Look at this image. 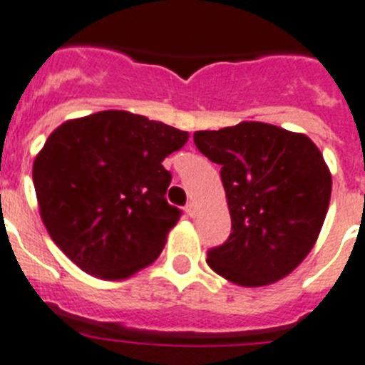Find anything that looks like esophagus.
Instances as JSON below:
<instances>
[{
	"mask_svg": "<svg viewBox=\"0 0 365 365\" xmlns=\"http://www.w3.org/2000/svg\"><path fill=\"white\" fill-rule=\"evenodd\" d=\"M186 214H188L190 217L197 216V205H195L194 201H190V203L186 205Z\"/></svg>",
	"mask_w": 365,
	"mask_h": 365,
	"instance_id": "34e87169",
	"label": "esophagus"
}]
</instances>
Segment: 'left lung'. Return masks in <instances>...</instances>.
I'll use <instances>...</instances> for the list:
<instances>
[{
    "label": "left lung",
    "mask_w": 365,
    "mask_h": 365,
    "mask_svg": "<svg viewBox=\"0 0 365 365\" xmlns=\"http://www.w3.org/2000/svg\"><path fill=\"white\" fill-rule=\"evenodd\" d=\"M197 149L221 166L232 232L207 264L238 286L284 279L316 244L331 201L322 151L301 133L262 121L194 133Z\"/></svg>",
    "instance_id": "obj_1"
}]
</instances>
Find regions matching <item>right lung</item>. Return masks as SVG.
Masks as SVG:
<instances>
[{
    "label": "right lung",
    "instance_id": "add662e5",
    "mask_svg": "<svg viewBox=\"0 0 365 365\" xmlns=\"http://www.w3.org/2000/svg\"><path fill=\"white\" fill-rule=\"evenodd\" d=\"M188 140L162 121L103 110L64 121L33 164L40 216L71 262L98 279L135 275L162 253L180 210L162 160Z\"/></svg>",
    "mask_w": 365,
    "mask_h": 365
}]
</instances>
